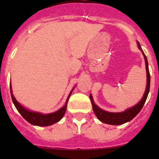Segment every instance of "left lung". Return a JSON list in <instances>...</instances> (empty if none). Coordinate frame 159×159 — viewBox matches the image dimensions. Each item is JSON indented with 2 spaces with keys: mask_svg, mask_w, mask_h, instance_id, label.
Wrapping results in <instances>:
<instances>
[{
  "mask_svg": "<svg viewBox=\"0 0 159 159\" xmlns=\"http://www.w3.org/2000/svg\"><path fill=\"white\" fill-rule=\"evenodd\" d=\"M137 43H138L139 48L142 51L143 57H144V60H145L146 72H147V86H146L145 92H144L142 99L140 100V102H139L138 104H136L135 106L131 107V108L127 109L126 111H123V112H118V113H114V112H108V111H103L102 109H101L95 104L94 102H93L92 96L90 94V99H91V102H92L93 111L96 114V116L98 118V120L103 122V123L108 124V125H122V124H125L126 122H129V121H130L132 119L134 118L139 113V111H141V109L143 108V105L145 103L146 99L148 97V92H149V87H150V74H149V70H148L147 57H146L145 54L143 53L139 43L138 42Z\"/></svg>",
  "mask_w": 159,
  "mask_h": 159,
  "instance_id": "obj_1",
  "label": "left lung"
}]
</instances>
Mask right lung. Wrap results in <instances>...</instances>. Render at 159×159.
<instances>
[{
    "instance_id": "add662e5",
    "label": "right lung",
    "mask_w": 159,
    "mask_h": 159,
    "mask_svg": "<svg viewBox=\"0 0 159 159\" xmlns=\"http://www.w3.org/2000/svg\"><path fill=\"white\" fill-rule=\"evenodd\" d=\"M72 91L70 92V94L68 95L66 103H65L64 106H62V108H60L58 111H55L53 113L51 114H42L39 112H34V111H29L27 109H25L23 106H21L17 101L16 100L15 97H14L13 93H12V90H11V95L13 103L16 106V108L17 109V111L20 112L21 116H23V118L27 120L29 123H30L33 125H37V126H48L53 125L54 123H57L63 117L66 110H67V102L69 99L70 96L72 94Z\"/></svg>"
}]
</instances>
